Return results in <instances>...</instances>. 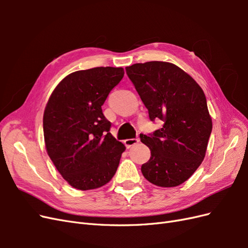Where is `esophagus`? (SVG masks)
Returning <instances> with one entry per match:
<instances>
[{
  "label": "esophagus",
  "instance_id": "esophagus-1",
  "mask_svg": "<svg viewBox=\"0 0 248 248\" xmlns=\"http://www.w3.org/2000/svg\"><path fill=\"white\" fill-rule=\"evenodd\" d=\"M139 141H140L139 138H137V139H127V140H124V144H125L126 148H130L134 145H137Z\"/></svg>",
  "mask_w": 248,
  "mask_h": 248
}]
</instances>
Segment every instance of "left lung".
Returning <instances> with one entry per match:
<instances>
[{"instance_id":"1","label":"left lung","mask_w":248,"mask_h":248,"mask_svg":"<svg viewBox=\"0 0 248 248\" xmlns=\"http://www.w3.org/2000/svg\"><path fill=\"white\" fill-rule=\"evenodd\" d=\"M126 73L148 108L151 121L164 122L140 141L151 151L141 172L150 183L175 187L188 180L204 160L212 131L206 96L180 67L152 61L126 67Z\"/></svg>"}]
</instances>
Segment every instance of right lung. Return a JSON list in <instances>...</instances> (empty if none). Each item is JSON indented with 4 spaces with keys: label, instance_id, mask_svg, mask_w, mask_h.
<instances>
[{
    "label": "right lung",
    "instance_id": "right-lung-1",
    "mask_svg": "<svg viewBox=\"0 0 248 248\" xmlns=\"http://www.w3.org/2000/svg\"><path fill=\"white\" fill-rule=\"evenodd\" d=\"M123 77L122 67L72 72L59 82L46 103V152L73 188H99L116 174L126 148L111 136L101 107Z\"/></svg>",
    "mask_w": 248,
    "mask_h": 248
}]
</instances>
